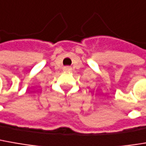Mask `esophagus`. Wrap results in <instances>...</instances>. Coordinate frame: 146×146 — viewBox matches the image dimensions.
Instances as JSON below:
<instances>
[{
  "mask_svg": "<svg viewBox=\"0 0 146 146\" xmlns=\"http://www.w3.org/2000/svg\"><path fill=\"white\" fill-rule=\"evenodd\" d=\"M69 69H70L69 67H66V68H65V70H69Z\"/></svg>",
  "mask_w": 146,
  "mask_h": 146,
  "instance_id": "esophagus-1",
  "label": "esophagus"
}]
</instances>
